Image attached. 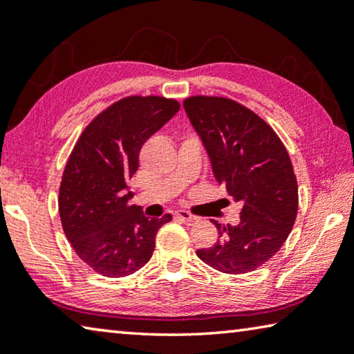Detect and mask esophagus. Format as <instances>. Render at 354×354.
<instances>
[{
	"mask_svg": "<svg viewBox=\"0 0 354 354\" xmlns=\"http://www.w3.org/2000/svg\"><path fill=\"white\" fill-rule=\"evenodd\" d=\"M175 216L181 222L187 223V225H194V223L198 222V217H195L194 214H190V212H187V211H176Z\"/></svg>",
	"mask_w": 354,
	"mask_h": 354,
	"instance_id": "esophagus-1",
	"label": "esophagus"
}]
</instances>
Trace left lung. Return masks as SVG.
I'll return each instance as SVG.
<instances>
[{"label": "left lung", "mask_w": 354, "mask_h": 354, "mask_svg": "<svg viewBox=\"0 0 354 354\" xmlns=\"http://www.w3.org/2000/svg\"><path fill=\"white\" fill-rule=\"evenodd\" d=\"M183 105L217 183L243 203L238 225L212 221L217 243L197 255L225 274L255 271L282 248L298 214V183L290 156L266 121L232 99L192 96Z\"/></svg>", "instance_id": "1"}]
</instances>
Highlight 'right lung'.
I'll return each instance as SVG.
<instances>
[{
  "label": "right lung",
  "instance_id": "1",
  "mask_svg": "<svg viewBox=\"0 0 354 354\" xmlns=\"http://www.w3.org/2000/svg\"><path fill=\"white\" fill-rule=\"evenodd\" d=\"M159 96L118 100L89 122L67 160L59 186V217L75 254L105 277H124L149 261L156 234L170 214L149 218L129 205L127 181L138 170L145 142L178 113Z\"/></svg>",
  "mask_w": 354,
  "mask_h": 354
}]
</instances>
